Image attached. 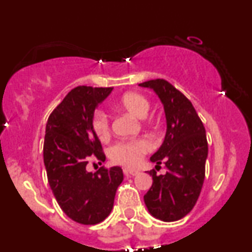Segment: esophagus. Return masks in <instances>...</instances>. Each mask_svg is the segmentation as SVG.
<instances>
[{"instance_id": "1", "label": "esophagus", "mask_w": 252, "mask_h": 252, "mask_svg": "<svg viewBox=\"0 0 252 252\" xmlns=\"http://www.w3.org/2000/svg\"><path fill=\"white\" fill-rule=\"evenodd\" d=\"M123 173L126 175H137L138 174V170H136V169H130V168H124L123 169Z\"/></svg>"}]
</instances>
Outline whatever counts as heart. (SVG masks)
Wrapping results in <instances>:
<instances>
[{
    "label": "heart",
    "instance_id": "obj_1",
    "mask_svg": "<svg viewBox=\"0 0 252 252\" xmlns=\"http://www.w3.org/2000/svg\"><path fill=\"white\" fill-rule=\"evenodd\" d=\"M117 106L137 118H144L149 111V102L137 92H128L118 99ZM92 129L99 140H105L110 134L109 118L103 111H96L92 117ZM152 150V143L146 138L121 141L109 150L110 158L115 163L134 167L141 163L144 155Z\"/></svg>",
    "mask_w": 252,
    "mask_h": 252
}]
</instances>
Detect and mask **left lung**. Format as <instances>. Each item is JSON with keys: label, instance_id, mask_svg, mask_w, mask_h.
I'll return each mask as SVG.
<instances>
[{"label": "left lung", "instance_id": "obj_1", "mask_svg": "<svg viewBox=\"0 0 252 252\" xmlns=\"http://www.w3.org/2000/svg\"><path fill=\"white\" fill-rule=\"evenodd\" d=\"M140 86L158 94L167 123L163 142L150 158L156 167L166 164L167 173L156 175L150 170L153 185L144 204L156 219L175 221L189 215L201 192L209 153L206 131L192 103L167 80H148Z\"/></svg>", "mask_w": 252, "mask_h": 252}]
</instances>
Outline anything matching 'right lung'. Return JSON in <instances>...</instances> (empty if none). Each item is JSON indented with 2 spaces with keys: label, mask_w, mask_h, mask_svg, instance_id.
I'll list each match as a JSON object with an SVG mask.
<instances>
[{
  "label": "right lung",
  "mask_w": 252,
  "mask_h": 252,
  "mask_svg": "<svg viewBox=\"0 0 252 252\" xmlns=\"http://www.w3.org/2000/svg\"><path fill=\"white\" fill-rule=\"evenodd\" d=\"M112 88L78 86L48 117L43 142V163L48 184L65 215L84 225L103 221L114 207L123 170L121 167L88 172L91 158L105 161L99 138L92 129L97 106Z\"/></svg>",
  "instance_id": "1"
}]
</instances>
